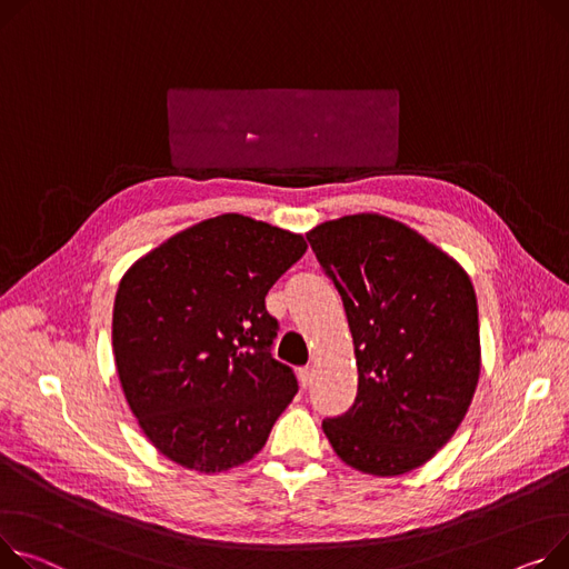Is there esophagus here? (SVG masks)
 Returning <instances> with one entry per match:
<instances>
[{"instance_id": "obj_1", "label": "esophagus", "mask_w": 569, "mask_h": 569, "mask_svg": "<svg viewBox=\"0 0 569 569\" xmlns=\"http://www.w3.org/2000/svg\"><path fill=\"white\" fill-rule=\"evenodd\" d=\"M299 382H301V387H305V389L311 387V382H313V368H309V366L301 368L299 370Z\"/></svg>"}]
</instances>
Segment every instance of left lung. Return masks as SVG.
<instances>
[{"instance_id":"1","label":"left lung","mask_w":569,"mask_h":569,"mask_svg":"<svg viewBox=\"0 0 569 569\" xmlns=\"http://www.w3.org/2000/svg\"><path fill=\"white\" fill-rule=\"evenodd\" d=\"M343 299L359 389L322 421L346 465L400 476L460 428L480 375L476 292L460 264L409 226L350 214L307 233Z\"/></svg>"}]
</instances>
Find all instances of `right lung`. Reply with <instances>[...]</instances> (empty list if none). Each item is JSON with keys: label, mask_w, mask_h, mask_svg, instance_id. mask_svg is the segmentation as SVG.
Wrapping results in <instances>:
<instances>
[{"label": "right lung", "mask_w": 569, "mask_h": 569, "mask_svg": "<svg viewBox=\"0 0 569 569\" xmlns=\"http://www.w3.org/2000/svg\"><path fill=\"white\" fill-rule=\"evenodd\" d=\"M307 242L242 214H219L139 258L113 299L111 346L143 435L201 473L249 462L297 393L272 357L264 295Z\"/></svg>", "instance_id": "1"}]
</instances>
